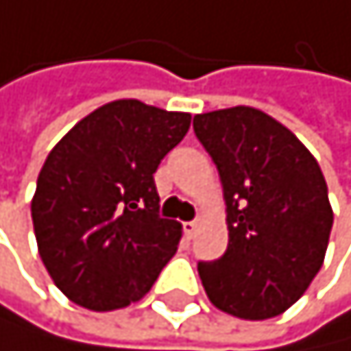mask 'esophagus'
<instances>
[{"label": "esophagus", "mask_w": 351, "mask_h": 351, "mask_svg": "<svg viewBox=\"0 0 351 351\" xmlns=\"http://www.w3.org/2000/svg\"><path fill=\"white\" fill-rule=\"evenodd\" d=\"M182 230H184V237H186V239H193L195 230H197V221H184V224H182Z\"/></svg>", "instance_id": "1"}]
</instances>
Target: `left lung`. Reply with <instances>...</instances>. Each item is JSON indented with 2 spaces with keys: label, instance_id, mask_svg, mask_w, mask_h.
Listing matches in <instances>:
<instances>
[{
  "label": "left lung",
  "instance_id": "obj_1",
  "mask_svg": "<svg viewBox=\"0 0 351 351\" xmlns=\"http://www.w3.org/2000/svg\"><path fill=\"white\" fill-rule=\"evenodd\" d=\"M224 186L228 248L197 272L215 308L261 321L286 312L326 257L332 206L319 162L299 138L255 107L193 118Z\"/></svg>",
  "mask_w": 351,
  "mask_h": 351
}]
</instances>
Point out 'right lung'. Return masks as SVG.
Wrapping results in <instances>:
<instances>
[{
  "instance_id": "right-lung-1",
  "label": "right lung",
  "mask_w": 351,
  "mask_h": 351,
  "mask_svg": "<svg viewBox=\"0 0 351 351\" xmlns=\"http://www.w3.org/2000/svg\"><path fill=\"white\" fill-rule=\"evenodd\" d=\"M189 125L191 114L123 99L48 154L30 210L43 266L70 301L96 312L130 306L176 255L182 224L158 215L154 173Z\"/></svg>"
}]
</instances>
